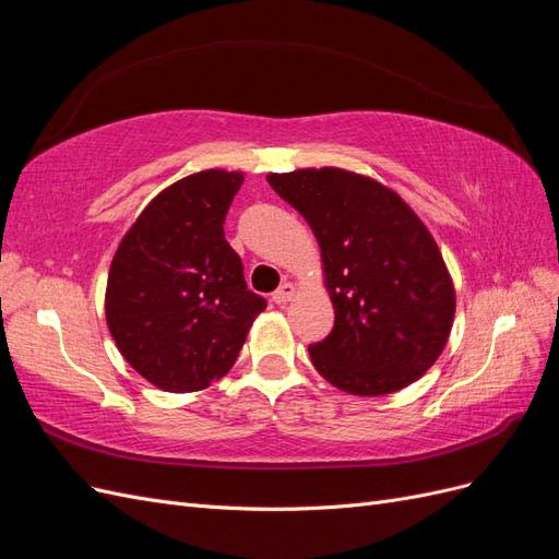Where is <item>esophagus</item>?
Listing matches in <instances>:
<instances>
[{"label":"esophagus","mask_w":559,"mask_h":559,"mask_svg":"<svg viewBox=\"0 0 559 559\" xmlns=\"http://www.w3.org/2000/svg\"><path fill=\"white\" fill-rule=\"evenodd\" d=\"M294 296H296V286L292 282H284L280 289L273 294V302H277V306H284V302H289Z\"/></svg>","instance_id":"esophagus-1"}]
</instances>
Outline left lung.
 I'll list each match as a JSON object with an SVG mask.
<instances>
[{
    "instance_id": "left-lung-1",
    "label": "left lung",
    "mask_w": 559,
    "mask_h": 559,
    "mask_svg": "<svg viewBox=\"0 0 559 559\" xmlns=\"http://www.w3.org/2000/svg\"><path fill=\"white\" fill-rule=\"evenodd\" d=\"M321 247L335 324L310 359L357 396L399 392L441 357L454 289L431 233L386 186L337 167L267 175Z\"/></svg>"
}]
</instances>
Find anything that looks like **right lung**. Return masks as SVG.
I'll list each match as a JSON object with an SVG mask.
<instances>
[{
  "instance_id": "obj_1",
  "label": "right lung",
  "mask_w": 559,
  "mask_h": 559,
  "mask_svg": "<svg viewBox=\"0 0 559 559\" xmlns=\"http://www.w3.org/2000/svg\"><path fill=\"white\" fill-rule=\"evenodd\" d=\"M245 177L205 170L148 202L118 245L107 282V324L118 352L165 392L222 380L265 298L247 289L224 222Z\"/></svg>"
}]
</instances>
